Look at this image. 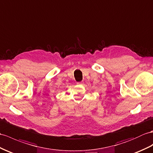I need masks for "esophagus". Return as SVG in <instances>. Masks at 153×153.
<instances>
[{"mask_svg": "<svg viewBox=\"0 0 153 153\" xmlns=\"http://www.w3.org/2000/svg\"><path fill=\"white\" fill-rule=\"evenodd\" d=\"M83 84H84L83 82H79L76 83L77 85H83Z\"/></svg>", "mask_w": 153, "mask_h": 153, "instance_id": "34e87169", "label": "esophagus"}]
</instances>
